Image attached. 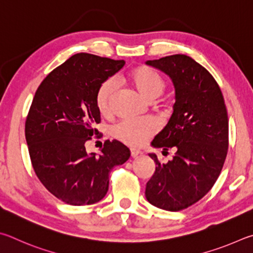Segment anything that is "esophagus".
<instances>
[{
	"label": "esophagus",
	"mask_w": 253,
	"mask_h": 253,
	"mask_svg": "<svg viewBox=\"0 0 253 253\" xmlns=\"http://www.w3.org/2000/svg\"><path fill=\"white\" fill-rule=\"evenodd\" d=\"M142 153L140 151V150H136V149H131V157L132 158H136L138 156H140V154Z\"/></svg>",
	"instance_id": "1"
}]
</instances>
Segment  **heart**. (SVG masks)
Here are the masks:
<instances>
[{
	"label": "heart",
	"mask_w": 253,
	"mask_h": 253,
	"mask_svg": "<svg viewBox=\"0 0 253 253\" xmlns=\"http://www.w3.org/2000/svg\"><path fill=\"white\" fill-rule=\"evenodd\" d=\"M126 81L139 92L145 100L153 101L158 99L166 90V83L156 71L148 66H139L132 70ZM117 85L113 80H105L96 91L95 103L99 112L108 117L111 114V105L114 99ZM157 122L153 119L122 120L112 127V134L115 139L131 147H139L147 142L150 136L156 133Z\"/></svg>",
	"instance_id": "b5f03b06"
}]
</instances>
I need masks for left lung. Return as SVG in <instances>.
<instances>
[{"label": "left lung", "instance_id": "8db88e82", "mask_svg": "<svg viewBox=\"0 0 253 253\" xmlns=\"http://www.w3.org/2000/svg\"><path fill=\"white\" fill-rule=\"evenodd\" d=\"M145 63L166 73L175 91L173 113L151 142L175 153L168 163L149 153L156 171L145 198L160 209L180 211L205 197L222 170L229 142L227 108L213 77L190 56L174 54Z\"/></svg>", "mask_w": 253, "mask_h": 253}]
</instances>
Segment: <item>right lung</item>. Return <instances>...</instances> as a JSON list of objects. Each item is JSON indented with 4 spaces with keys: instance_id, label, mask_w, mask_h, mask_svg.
Segmentation results:
<instances>
[{
    "instance_id": "add662e5",
    "label": "right lung",
    "mask_w": 253,
    "mask_h": 253,
    "mask_svg": "<svg viewBox=\"0 0 253 253\" xmlns=\"http://www.w3.org/2000/svg\"><path fill=\"white\" fill-rule=\"evenodd\" d=\"M124 64L78 53L48 73L35 92L25 121L31 162L44 187L68 205L102 200L111 170L129 160V148L117 140L105 141L100 154L85 150L86 141L99 133L97 88Z\"/></svg>"
}]
</instances>
